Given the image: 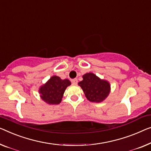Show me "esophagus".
<instances>
[{
  "mask_svg": "<svg viewBox=\"0 0 151 151\" xmlns=\"http://www.w3.org/2000/svg\"><path fill=\"white\" fill-rule=\"evenodd\" d=\"M72 83H73V85H77V83H78V80L76 79V78H75V79L72 80Z\"/></svg>",
  "mask_w": 151,
  "mask_h": 151,
  "instance_id": "obj_1",
  "label": "esophagus"
}]
</instances>
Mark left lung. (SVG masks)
I'll use <instances>...</instances> for the list:
<instances>
[{"label": "left lung", "instance_id": "left-lung-1", "mask_svg": "<svg viewBox=\"0 0 151 151\" xmlns=\"http://www.w3.org/2000/svg\"><path fill=\"white\" fill-rule=\"evenodd\" d=\"M78 85L81 87L87 100L92 102H102L111 92L110 83L106 80L101 79L92 73L83 75V81Z\"/></svg>", "mask_w": 151, "mask_h": 151}]
</instances>
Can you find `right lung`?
Here are the masks:
<instances>
[{
  "label": "right lung",
  "instance_id": "add662e5",
  "mask_svg": "<svg viewBox=\"0 0 151 151\" xmlns=\"http://www.w3.org/2000/svg\"><path fill=\"white\" fill-rule=\"evenodd\" d=\"M71 85L68 79H62L58 76H53L39 87L40 97L48 104H59L67 87Z\"/></svg>",
  "mask_w": 151,
  "mask_h": 151
}]
</instances>
